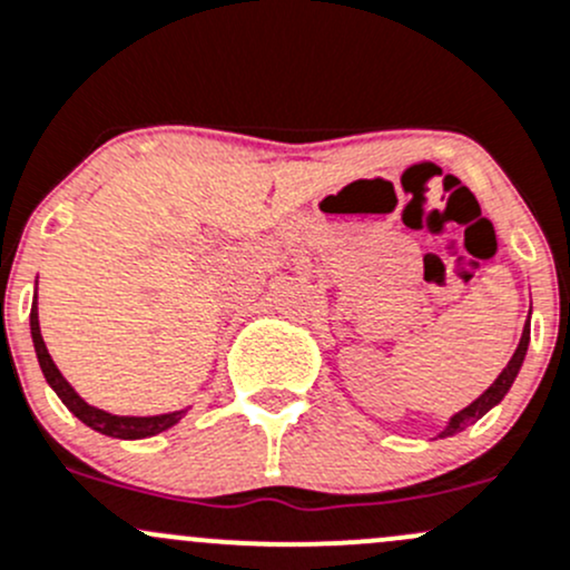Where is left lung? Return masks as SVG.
I'll return each mask as SVG.
<instances>
[{"label":"left lung","instance_id":"8db88e82","mask_svg":"<svg viewBox=\"0 0 570 570\" xmlns=\"http://www.w3.org/2000/svg\"><path fill=\"white\" fill-rule=\"evenodd\" d=\"M527 346H530V316H527V325H524V331H522V338H519L517 352H513V357H511V361H508L505 368H502V374L497 376V380L491 382L487 391L478 395V399L472 401L470 406H464V410H459L456 415H451V421H448V426L440 431V436L459 434V431H464L466 426H472V423H475V421H481V417L487 415L491 406H497L502 399H505V393L511 391L513 380H517L519 368H522L524 355H527Z\"/></svg>","mask_w":570,"mask_h":570}]
</instances>
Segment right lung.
<instances>
[{"mask_svg":"<svg viewBox=\"0 0 570 570\" xmlns=\"http://www.w3.org/2000/svg\"><path fill=\"white\" fill-rule=\"evenodd\" d=\"M29 327H32V341H35V352H38V363L43 368V376L48 385L53 387V393L62 399V404L79 417L81 423H87L89 429L100 431L106 436H117V440H144V436H155L160 431L171 429L175 423L183 421V415L188 410L179 412H166V415H147V417H136V415H111V412L98 410V406L87 404L79 393L70 387V382L59 374V368L53 365L51 355L46 350V341L40 335V322H38V305L32 303V314H29Z\"/></svg>","mask_w":570,"mask_h":570,"instance_id":"1","label":"right lung"}]
</instances>
